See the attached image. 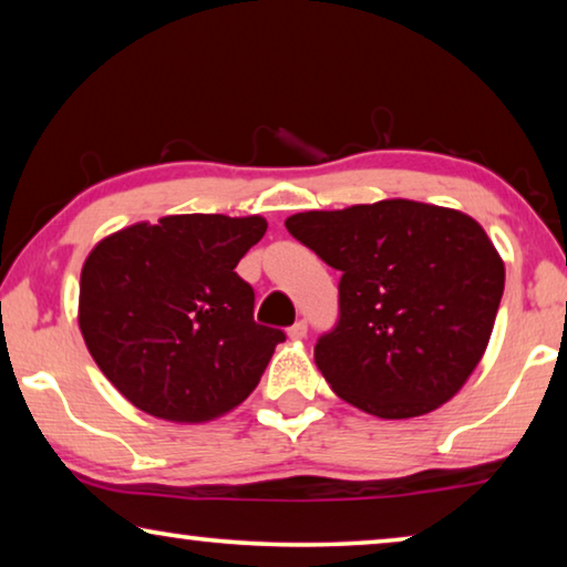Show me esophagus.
I'll list each match as a JSON object with an SVG mask.
<instances>
[{"label": "esophagus", "instance_id": "obj_1", "mask_svg": "<svg viewBox=\"0 0 567 567\" xmlns=\"http://www.w3.org/2000/svg\"><path fill=\"white\" fill-rule=\"evenodd\" d=\"M287 336H290L292 341H302V338L308 336V323H306V320H298V323L287 328Z\"/></svg>", "mask_w": 567, "mask_h": 567}]
</instances>
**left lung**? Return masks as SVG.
<instances>
[{
  "instance_id": "left-lung-1",
  "label": "left lung",
  "mask_w": 567,
  "mask_h": 567,
  "mask_svg": "<svg viewBox=\"0 0 567 567\" xmlns=\"http://www.w3.org/2000/svg\"><path fill=\"white\" fill-rule=\"evenodd\" d=\"M285 226L341 272L338 323L316 343L320 374L341 400L404 420L466 384L504 292V261L478 221L392 198L306 210Z\"/></svg>"
}]
</instances>
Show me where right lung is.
Returning a JSON list of instances; mask_svg holds the SVG:
<instances>
[{"instance_id": "right-lung-1", "label": "right lung", "mask_w": 567, "mask_h": 567, "mask_svg": "<svg viewBox=\"0 0 567 567\" xmlns=\"http://www.w3.org/2000/svg\"><path fill=\"white\" fill-rule=\"evenodd\" d=\"M261 216H165L101 239L81 269L79 326L104 377L134 408L214 420L255 392L285 341L255 320L234 272L265 236Z\"/></svg>"}]
</instances>
